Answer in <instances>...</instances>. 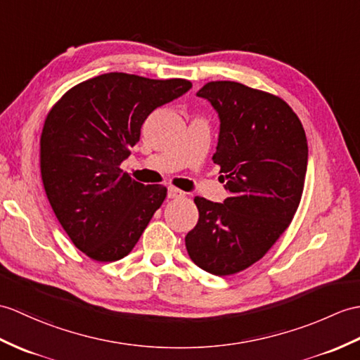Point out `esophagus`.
<instances>
[{"label": "esophagus", "mask_w": 360, "mask_h": 360, "mask_svg": "<svg viewBox=\"0 0 360 360\" xmlns=\"http://www.w3.org/2000/svg\"><path fill=\"white\" fill-rule=\"evenodd\" d=\"M167 196H169L170 199H176V198L186 196V193H184V191H181V190L176 188V187H169V193H167Z\"/></svg>", "instance_id": "obj_1"}]
</instances>
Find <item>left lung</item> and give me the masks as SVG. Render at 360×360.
Returning <instances> with one entry per match:
<instances>
[{"mask_svg": "<svg viewBox=\"0 0 360 360\" xmlns=\"http://www.w3.org/2000/svg\"><path fill=\"white\" fill-rule=\"evenodd\" d=\"M196 95L219 116L213 162L229 198H195L199 219L186 247L199 269L229 276L257 262L287 230L302 198L308 144L279 96L235 81L207 82Z\"/></svg>", "mask_w": 360, "mask_h": 360, "instance_id": "1", "label": "left lung"}]
</instances>
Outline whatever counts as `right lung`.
Listing matches in <instances>:
<instances>
[{"label":"right lung","instance_id":"1","mask_svg":"<svg viewBox=\"0 0 360 360\" xmlns=\"http://www.w3.org/2000/svg\"><path fill=\"white\" fill-rule=\"evenodd\" d=\"M190 89L187 79L112 72L72 87L49 112L41 178L58 221L89 257L127 256L164 202V186L133 181L120 165L147 116Z\"/></svg>","mask_w":360,"mask_h":360}]
</instances>
